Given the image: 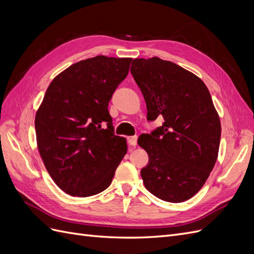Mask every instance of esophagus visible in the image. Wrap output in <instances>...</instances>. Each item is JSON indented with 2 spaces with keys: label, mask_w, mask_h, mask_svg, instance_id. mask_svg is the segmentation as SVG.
Returning a JSON list of instances; mask_svg holds the SVG:
<instances>
[{
  "label": "esophagus",
  "mask_w": 254,
  "mask_h": 254,
  "mask_svg": "<svg viewBox=\"0 0 254 254\" xmlns=\"http://www.w3.org/2000/svg\"><path fill=\"white\" fill-rule=\"evenodd\" d=\"M127 141L129 143V145L131 146H135L137 144V136L136 135H132V136H127Z\"/></svg>",
  "instance_id": "34e87169"
}]
</instances>
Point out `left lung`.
Segmentation results:
<instances>
[{"instance_id":"obj_1","label":"left lung","mask_w":254,"mask_h":254,"mask_svg":"<svg viewBox=\"0 0 254 254\" xmlns=\"http://www.w3.org/2000/svg\"><path fill=\"white\" fill-rule=\"evenodd\" d=\"M130 71L147 121L163 119L137 139L149 159L141 170L144 186L164 201H186L203 187L218 156L221 127L210 92L196 75L159 57L133 59Z\"/></svg>"}]
</instances>
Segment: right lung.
I'll list each match as a JSON object with an SVG mask.
<instances>
[{
	"label": "right lung",
	"instance_id": "right-lung-1",
	"mask_svg": "<svg viewBox=\"0 0 254 254\" xmlns=\"http://www.w3.org/2000/svg\"><path fill=\"white\" fill-rule=\"evenodd\" d=\"M131 58L96 56L72 64L51 82L35 119L37 144L52 179L66 194L108 188L127 152L114 134L108 106Z\"/></svg>",
	"mask_w": 254,
	"mask_h": 254
}]
</instances>
